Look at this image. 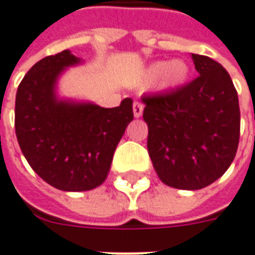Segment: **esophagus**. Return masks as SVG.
<instances>
[{
	"mask_svg": "<svg viewBox=\"0 0 255 255\" xmlns=\"http://www.w3.org/2000/svg\"><path fill=\"white\" fill-rule=\"evenodd\" d=\"M143 110H144V107H143V104L141 103H134L133 104V115H134V118H140L141 115H143Z\"/></svg>",
	"mask_w": 255,
	"mask_h": 255,
	"instance_id": "esophagus-1",
	"label": "esophagus"
}]
</instances>
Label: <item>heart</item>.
<instances>
[{"instance_id":"obj_1","label":"heart","mask_w":255,"mask_h":255,"mask_svg":"<svg viewBox=\"0 0 255 255\" xmlns=\"http://www.w3.org/2000/svg\"><path fill=\"white\" fill-rule=\"evenodd\" d=\"M190 75V66L183 59L172 61H158L151 64L144 71V80L152 83L158 80V87L161 90H175L182 87Z\"/></svg>"}]
</instances>
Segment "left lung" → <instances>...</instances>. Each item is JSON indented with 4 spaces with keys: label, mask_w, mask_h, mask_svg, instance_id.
Masks as SVG:
<instances>
[{
    "label": "left lung",
    "mask_w": 255,
    "mask_h": 255,
    "mask_svg": "<svg viewBox=\"0 0 255 255\" xmlns=\"http://www.w3.org/2000/svg\"><path fill=\"white\" fill-rule=\"evenodd\" d=\"M198 76L183 87L143 96L147 148L166 186L198 190L219 179L235 159L240 136L236 89L224 66L191 54Z\"/></svg>",
    "instance_id": "left-lung-1"
}]
</instances>
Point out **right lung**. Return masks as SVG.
I'll use <instances>...</instances> for the list:
<instances>
[{
    "label": "right lung",
    "mask_w": 255,
    "mask_h": 255,
    "mask_svg": "<svg viewBox=\"0 0 255 255\" xmlns=\"http://www.w3.org/2000/svg\"><path fill=\"white\" fill-rule=\"evenodd\" d=\"M83 64L69 50L43 58L17 87L15 131L24 158L58 190L87 191L105 182L114 152L133 121V100L103 108L58 96V80Z\"/></svg>",
    "instance_id": "add662e5"
}]
</instances>
